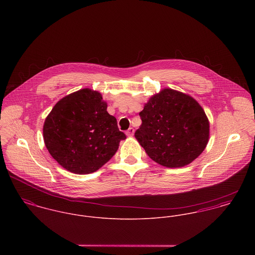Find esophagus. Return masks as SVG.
Returning <instances> with one entry per match:
<instances>
[{
    "instance_id": "1",
    "label": "esophagus",
    "mask_w": 255,
    "mask_h": 255,
    "mask_svg": "<svg viewBox=\"0 0 255 255\" xmlns=\"http://www.w3.org/2000/svg\"><path fill=\"white\" fill-rule=\"evenodd\" d=\"M126 134L128 136H132L134 134V128H129L127 131H126Z\"/></svg>"
}]
</instances>
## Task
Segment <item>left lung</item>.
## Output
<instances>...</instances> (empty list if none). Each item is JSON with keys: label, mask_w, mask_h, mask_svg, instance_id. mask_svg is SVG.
<instances>
[{"label": "left lung", "mask_w": 255, "mask_h": 255, "mask_svg": "<svg viewBox=\"0 0 255 255\" xmlns=\"http://www.w3.org/2000/svg\"><path fill=\"white\" fill-rule=\"evenodd\" d=\"M141 126L134 136L156 163L180 168L196 159L209 138V122L190 96L164 89L139 113Z\"/></svg>", "instance_id": "1"}]
</instances>
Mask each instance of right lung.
I'll use <instances>...</instances> for the list:
<instances>
[{
    "instance_id": "1",
    "label": "right lung",
    "mask_w": 255,
    "mask_h": 255,
    "mask_svg": "<svg viewBox=\"0 0 255 255\" xmlns=\"http://www.w3.org/2000/svg\"><path fill=\"white\" fill-rule=\"evenodd\" d=\"M45 145L68 171L84 175L97 171L127 138L107 103L97 91L84 88L60 100L45 120Z\"/></svg>"
}]
</instances>
